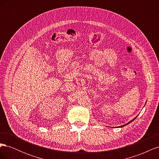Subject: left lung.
I'll list each match as a JSON object with an SVG mask.
<instances>
[{"label": "left lung", "mask_w": 159, "mask_h": 159, "mask_svg": "<svg viewBox=\"0 0 159 159\" xmlns=\"http://www.w3.org/2000/svg\"><path fill=\"white\" fill-rule=\"evenodd\" d=\"M137 117H134V119H133L131 120V121H129V123H127V124H125V125H121V126H120V127H124V126H125V125H128V124H129L130 123H131L132 121H134V119H135L137 118Z\"/></svg>", "instance_id": "8db88e82"}]
</instances>
